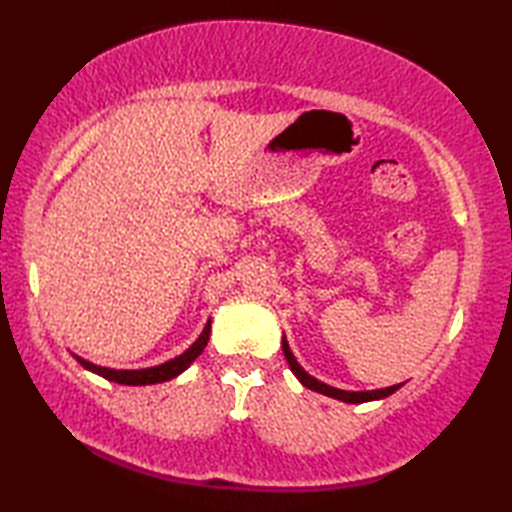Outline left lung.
Instances as JSON below:
<instances>
[{"instance_id":"left-lung-1","label":"left lung","mask_w":512,"mask_h":512,"mask_svg":"<svg viewBox=\"0 0 512 512\" xmlns=\"http://www.w3.org/2000/svg\"><path fill=\"white\" fill-rule=\"evenodd\" d=\"M283 351H285V358H287V362H289V369L296 373V378H298L302 384H305L307 389L316 391V393H322V395H327V398H336V400H340V402L362 404V402H371V400H382V398H387V395L395 393V391H398V389L402 387V384H393V387L378 389V391H340V389H333V387H327V384L318 382L316 378H311V375L300 367V364H298L296 358H294V353L289 351V344H287L285 338H283Z\"/></svg>"}]
</instances>
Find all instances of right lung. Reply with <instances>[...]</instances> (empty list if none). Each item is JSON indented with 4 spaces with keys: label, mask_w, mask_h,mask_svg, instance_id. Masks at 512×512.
Segmentation results:
<instances>
[{
    "label": "right lung",
    "mask_w": 512,
    "mask_h": 512,
    "mask_svg": "<svg viewBox=\"0 0 512 512\" xmlns=\"http://www.w3.org/2000/svg\"><path fill=\"white\" fill-rule=\"evenodd\" d=\"M210 327L212 322H207L205 329L198 340L192 344L190 349H187L183 356L174 358L165 364H159V367H152V369H137V371H117V369H106V367H97V364H92L88 360H83L79 356H75L79 360V364L83 369H88L92 373L101 375V378H106L110 382H117V384H128V387H141V384H156V382H165V380H172L176 375L183 373L190 364L201 356L203 349L207 347V340H210Z\"/></svg>",
    "instance_id": "right-lung-1"
}]
</instances>
